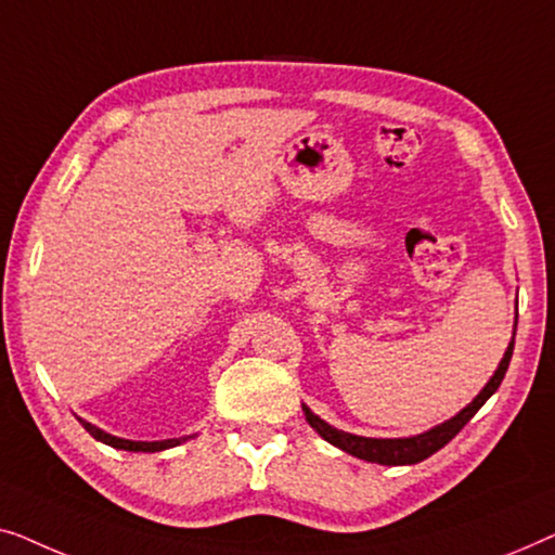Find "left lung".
I'll list each match as a JSON object with an SVG mask.
<instances>
[{"label":"left lung","mask_w":555,"mask_h":555,"mask_svg":"<svg viewBox=\"0 0 555 555\" xmlns=\"http://www.w3.org/2000/svg\"><path fill=\"white\" fill-rule=\"evenodd\" d=\"M518 326V317H515V324L513 330ZM513 345H515V332L511 337V345L505 349V354L501 359V364H498V370L493 372V377L488 379V385L480 389L478 395L473 397V402H467L463 410L457 412V415H452L450 420H444V423L430 427V430L420 433V435H410V437H364V435H352V433H345V430H337V427L324 423L322 417L314 415L307 404H301L304 415H307V423L314 427L319 433V437H324L326 442L334 444V448L349 452V455H354L359 460H366V463H377V465H415V463H423L425 457L435 455L437 450L444 448L452 437H455L463 427L470 423V417L478 412L482 404H486L490 397L495 395V389L501 387V382L505 377V372H508V364H511V357H513Z\"/></svg>","instance_id":"left-lung-1"}]
</instances>
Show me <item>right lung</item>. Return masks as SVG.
Segmentation results:
<instances>
[{
    "mask_svg": "<svg viewBox=\"0 0 555 555\" xmlns=\"http://www.w3.org/2000/svg\"><path fill=\"white\" fill-rule=\"evenodd\" d=\"M80 423L85 430H88L95 440L111 444V448H118V450H128V452H160V450H168V448H176V444H181L185 440H191V437L196 435H185V437H173V440H125V437H115L111 433L100 430V427H95L92 423H88V420L80 417Z\"/></svg>",
    "mask_w": 555,
    "mask_h": 555,
    "instance_id": "add662e5",
    "label": "right lung"
}]
</instances>
